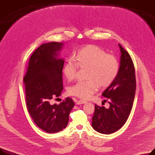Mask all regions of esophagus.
<instances>
[{
	"instance_id": "esophagus-1",
	"label": "esophagus",
	"mask_w": 155,
	"mask_h": 155,
	"mask_svg": "<svg viewBox=\"0 0 155 155\" xmlns=\"http://www.w3.org/2000/svg\"><path fill=\"white\" fill-rule=\"evenodd\" d=\"M87 102L85 101H83V100H80V101H78L77 102V105H79V104H86Z\"/></svg>"
}]
</instances>
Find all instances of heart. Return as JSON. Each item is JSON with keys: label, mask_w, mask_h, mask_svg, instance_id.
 Returning <instances> with one entry per match:
<instances>
[{"label": "heart", "mask_w": 155, "mask_h": 155, "mask_svg": "<svg viewBox=\"0 0 155 155\" xmlns=\"http://www.w3.org/2000/svg\"><path fill=\"white\" fill-rule=\"evenodd\" d=\"M75 63L68 61L64 65L63 72L66 78L71 81L76 77L77 67L87 68V80L80 81L69 88V93L82 99H89L98 89L110 85L117 77L120 68L115 56L95 45H89L78 51Z\"/></svg>", "instance_id": "b5f03b06"}]
</instances>
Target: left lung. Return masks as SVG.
<instances>
[{"instance_id":"left-lung-1","label":"left lung","mask_w":155,"mask_h":155,"mask_svg":"<svg viewBox=\"0 0 155 155\" xmlns=\"http://www.w3.org/2000/svg\"><path fill=\"white\" fill-rule=\"evenodd\" d=\"M120 68L117 77L102 95L109 99V108L95 104L92 126L96 131L109 134L126 123L131 113L136 87L134 66L129 54L119 44Z\"/></svg>"}]
</instances>
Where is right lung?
<instances>
[{"label": "right lung", "mask_w": 155, "mask_h": 155, "mask_svg": "<svg viewBox=\"0 0 155 155\" xmlns=\"http://www.w3.org/2000/svg\"><path fill=\"white\" fill-rule=\"evenodd\" d=\"M63 43L50 42L38 47L32 54L23 80L28 110L38 127L48 133L62 131L68 125L74 107L67 97L60 104L52 105L63 89L62 70L64 60L58 58Z\"/></svg>", "instance_id": "add662e5"}]
</instances>
